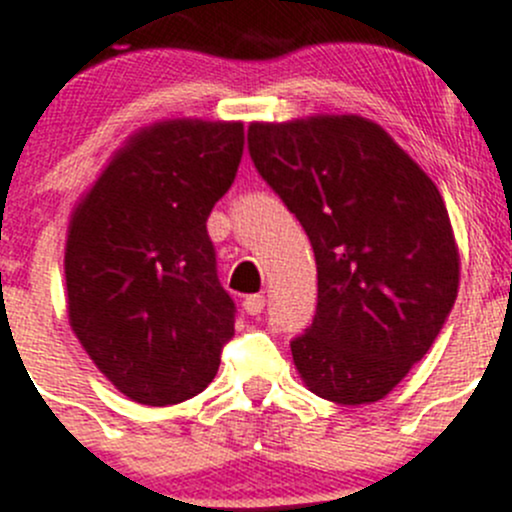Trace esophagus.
Segmentation results:
<instances>
[{"mask_svg": "<svg viewBox=\"0 0 512 512\" xmlns=\"http://www.w3.org/2000/svg\"><path fill=\"white\" fill-rule=\"evenodd\" d=\"M242 310L247 315H260L265 310V295H247L245 302H242Z\"/></svg>", "mask_w": 512, "mask_h": 512, "instance_id": "esophagus-1", "label": "esophagus"}]
</instances>
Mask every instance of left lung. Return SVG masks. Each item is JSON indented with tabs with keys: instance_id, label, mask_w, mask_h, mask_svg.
Returning <instances> with one entry per match:
<instances>
[{
	"instance_id": "1",
	"label": "left lung",
	"mask_w": 512,
	"mask_h": 512,
	"mask_svg": "<svg viewBox=\"0 0 512 512\" xmlns=\"http://www.w3.org/2000/svg\"><path fill=\"white\" fill-rule=\"evenodd\" d=\"M247 147L315 250V320L290 345L302 385L337 405L377 403L430 350L458 297L440 190L360 114L252 122Z\"/></svg>"
}]
</instances>
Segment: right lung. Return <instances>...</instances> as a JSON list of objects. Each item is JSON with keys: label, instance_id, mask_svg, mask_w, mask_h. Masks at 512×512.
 Masks as SVG:
<instances>
[{"label": "right lung", "instance_id": "obj_1", "mask_svg": "<svg viewBox=\"0 0 512 512\" xmlns=\"http://www.w3.org/2000/svg\"><path fill=\"white\" fill-rule=\"evenodd\" d=\"M242 147V122L162 119L124 140L69 215V327L135 403L165 408L202 393L235 335L205 222Z\"/></svg>", "mask_w": 512, "mask_h": 512}]
</instances>
